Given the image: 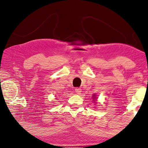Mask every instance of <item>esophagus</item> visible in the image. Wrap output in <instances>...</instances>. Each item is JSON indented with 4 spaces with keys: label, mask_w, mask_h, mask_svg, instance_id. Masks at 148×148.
Instances as JSON below:
<instances>
[{
    "label": "esophagus",
    "mask_w": 148,
    "mask_h": 148,
    "mask_svg": "<svg viewBox=\"0 0 148 148\" xmlns=\"http://www.w3.org/2000/svg\"><path fill=\"white\" fill-rule=\"evenodd\" d=\"M75 91L77 94H80L81 92V89L79 88H76L75 89Z\"/></svg>",
    "instance_id": "obj_1"
}]
</instances>
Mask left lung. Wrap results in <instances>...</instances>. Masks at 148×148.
<instances>
[{"instance_id":"8db88e82","label":"left lung","mask_w":148,"mask_h":148,"mask_svg":"<svg viewBox=\"0 0 148 148\" xmlns=\"http://www.w3.org/2000/svg\"><path fill=\"white\" fill-rule=\"evenodd\" d=\"M95 96H96V95H95V94H94V95H93V99H97V97H95Z\"/></svg>"}]
</instances>
